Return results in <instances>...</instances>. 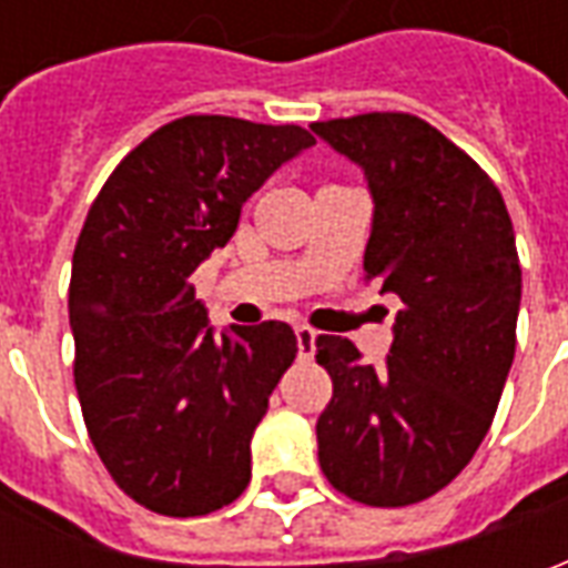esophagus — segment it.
<instances>
[{"label":"esophagus","instance_id":"34e87169","mask_svg":"<svg viewBox=\"0 0 568 568\" xmlns=\"http://www.w3.org/2000/svg\"><path fill=\"white\" fill-rule=\"evenodd\" d=\"M295 337H297V356L310 358L313 353H316V332H313V328H307V325H297Z\"/></svg>","mask_w":568,"mask_h":568}]
</instances>
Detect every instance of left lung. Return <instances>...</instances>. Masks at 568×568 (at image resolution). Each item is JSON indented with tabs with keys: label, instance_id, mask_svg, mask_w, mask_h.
<instances>
[{
	"label": "left lung",
	"instance_id": "1",
	"mask_svg": "<svg viewBox=\"0 0 568 568\" xmlns=\"http://www.w3.org/2000/svg\"><path fill=\"white\" fill-rule=\"evenodd\" d=\"M310 130L365 173V280L402 301L383 368L346 337L316 341L334 383L320 465L349 499L402 508L471 463L499 407L520 310L514 227L489 175L423 118L371 112Z\"/></svg>",
	"mask_w": 568,
	"mask_h": 568
}]
</instances>
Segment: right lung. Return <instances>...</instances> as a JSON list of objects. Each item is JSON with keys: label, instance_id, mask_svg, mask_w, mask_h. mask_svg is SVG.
Listing matches in <instances>:
<instances>
[{"label": "right lung", "instance_id": "1", "mask_svg": "<svg viewBox=\"0 0 568 568\" xmlns=\"http://www.w3.org/2000/svg\"><path fill=\"white\" fill-rule=\"evenodd\" d=\"M310 145L295 124L179 118L118 163L88 212L69 283L75 389L109 475L149 511L203 517L248 487L252 435L297 337L285 322L215 334L191 273Z\"/></svg>", "mask_w": 568, "mask_h": 568}]
</instances>
